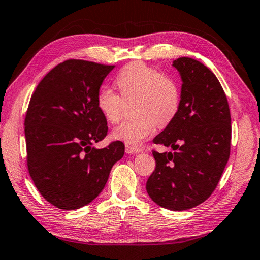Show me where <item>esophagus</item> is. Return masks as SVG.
Instances as JSON below:
<instances>
[{"label": "esophagus", "mask_w": 260, "mask_h": 260, "mask_svg": "<svg viewBox=\"0 0 260 260\" xmlns=\"http://www.w3.org/2000/svg\"><path fill=\"white\" fill-rule=\"evenodd\" d=\"M141 151H142L141 147L126 145V152H127V154H138V152H141Z\"/></svg>", "instance_id": "34e87169"}]
</instances>
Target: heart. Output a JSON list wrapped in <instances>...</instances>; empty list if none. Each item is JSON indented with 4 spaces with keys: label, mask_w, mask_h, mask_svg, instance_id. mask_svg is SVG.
Listing matches in <instances>:
<instances>
[{
    "label": "heart",
    "mask_w": 260,
    "mask_h": 260,
    "mask_svg": "<svg viewBox=\"0 0 260 260\" xmlns=\"http://www.w3.org/2000/svg\"><path fill=\"white\" fill-rule=\"evenodd\" d=\"M121 94L102 88L97 105L106 120L115 123L122 118L126 102L137 101V118L119 125L113 132L117 140L138 146L154 133L157 125L164 127L174 120L180 104V90L174 78L140 61L126 64L115 78Z\"/></svg>",
    "instance_id": "b5f03b06"
}]
</instances>
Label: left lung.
Returning <instances> with one entry per match:
<instances>
[{"instance_id": "1", "label": "left lung", "mask_w": 260, "mask_h": 260, "mask_svg": "<svg viewBox=\"0 0 260 260\" xmlns=\"http://www.w3.org/2000/svg\"><path fill=\"white\" fill-rule=\"evenodd\" d=\"M172 66L182 77L176 117L152 141L174 151H152L156 168L147 180L154 203L185 211L208 199L230 155L232 118L219 80L199 61L179 57Z\"/></svg>"}]
</instances>
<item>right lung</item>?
<instances>
[{
    "instance_id": "right-lung-1",
    "label": "right lung",
    "mask_w": 260,
    "mask_h": 260,
    "mask_svg": "<svg viewBox=\"0 0 260 260\" xmlns=\"http://www.w3.org/2000/svg\"><path fill=\"white\" fill-rule=\"evenodd\" d=\"M113 68L67 60L46 74L30 100L24 122L28 174L40 194L60 209L96 199L125 152L121 141L92 147L108 134L97 96Z\"/></svg>"
}]
</instances>
